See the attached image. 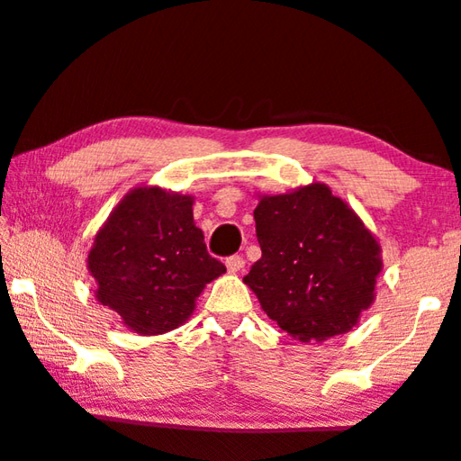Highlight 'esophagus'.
Segmentation results:
<instances>
[{
  "mask_svg": "<svg viewBox=\"0 0 461 461\" xmlns=\"http://www.w3.org/2000/svg\"><path fill=\"white\" fill-rule=\"evenodd\" d=\"M225 266H227V272H230V274H238L244 267V257H240V255L227 257Z\"/></svg>",
  "mask_w": 461,
  "mask_h": 461,
  "instance_id": "34e87169",
  "label": "esophagus"
}]
</instances>
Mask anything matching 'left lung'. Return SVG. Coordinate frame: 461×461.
<instances>
[{"label": "left lung", "instance_id": "8db88e82", "mask_svg": "<svg viewBox=\"0 0 461 461\" xmlns=\"http://www.w3.org/2000/svg\"><path fill=\"white\" fill-rule=\"evenodd\" d=\"M261 259L244 276L261 308L299 341L348 333L375 299L382 249L324 183L261 195Z\"/></svg>", "mask_w": 461, "mask_h": 461}]
</instances>
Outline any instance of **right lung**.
Segmentation results:
<instances>
[{
  "instance_id": "1",
  "label": "right lung",
  "mask_w": 461,
  "mask_h": 461,
  "mask_svg": "<svg viewBox=\"0 0 461 461\" xmlns=\"http://www.w3.org/2000/svg\"><path fill=\"white\" fill-rule=\"evenodd\" d=\"M192 206V195L137 187L98 230L88 253L95 294L134 333L181 327L208 282L225 272L208 255Z\"/></svg>"
}]
</instances>
